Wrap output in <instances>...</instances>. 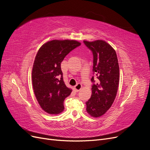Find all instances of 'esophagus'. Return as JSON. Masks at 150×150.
I'll list each match as a JSON object with an SVG mask.
<instances>
[{"label": "esophagus", "mask_w": 150, "mask_h": 150, "mask_svg": "<svg viewBox=\"0 0 150 150\" xmlns=\"http://www.w3.org/2000/svg\"><path fill=\"white\" fill-rule=\"evenodd\" d=\"M81 88H82V84H81V83H78L74 86V90L76 91H79Z\"/></svg>", "instance_id": "1"}]
</instances>
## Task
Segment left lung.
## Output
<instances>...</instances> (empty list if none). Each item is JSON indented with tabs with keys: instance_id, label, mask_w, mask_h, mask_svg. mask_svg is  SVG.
<instances>
[{
	"instance_id": "left-lung-1",
	"label": "left lung",
	"mask_w": 150,
	"mask_h": 150,
	"mask_svg": "<svg viewBox=\"0 0 150 150\" xmlns=\"http://www.w3.org/2000/svg\"><path fill=\"white\" fill-rule=\"evenodd\" d=\"M84 43L93 54L92 94L86 102V111L93 117L105 114L114 102L119 85L120 68L115 50L103 40Z\"/></svg>"
}]
</instances>
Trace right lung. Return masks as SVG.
<instances>
[{"instance_id":"add662e5","label":"right lung","mask_w":150,"mask_h":150,"mask_svg":"<svg viewBox=\"0 0 150 150\" xmlns=\"http://www.w3.org/2000/svg\"><path fill=\"white\" fill-rule=\"evenodd\" d=\"M81 43L75 40H52L44 44L36 54L32 81L36 99L42 110L57 115L64 110V101L72 89L66 86L61 63Z\"/></svg>"}]
</instances>
